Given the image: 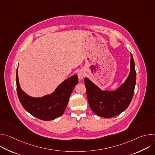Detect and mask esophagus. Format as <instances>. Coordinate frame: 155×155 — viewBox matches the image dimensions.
Listing matches in <instances>:
<instances>
[{
  "instance_id": "1",
  "label": "esophagus",
  "mask_w": 155,
  "mask_h": 155,
  "mask_svg": "<svg viewBox=\"0 0 155 155\" xmlns=\"http://www.w3.org/2000/svg\"><path fill=\"white\" fill-rule=\"evenodd\" d=\"M77 75H78V78H79L80 80H81V79H83V78L84 77V76H85V73H84V72L83 70H80V71H79L78 72Z\"/></svg>"
}]
</instances>
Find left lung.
Segmentation results:
<instances>
[{
    "label": "left lung",
    "mask_w": 155,
    "mask_h": 155,
    "mask_svg": "<svg viewBox=\"0 0 155 155\" xmlns=\"http://www.w3.org/2000/svg\"><path fill=\"white\" fill-rule=\"evenodd\" d=\"M136 83L135 64L131 53L129 75L124 83L115 91H103L85 78L87 98L92 111L97 115L106 118L120 114L128 107L133 97Z\"/></svg>",
    "instance_id": "obj_1"
}]
</instances>
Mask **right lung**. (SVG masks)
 I'll use <instances>...</instances> for the list:
<instances>
[{
    "label": "right lung",
    "instance_id": "add662e5",
    "mask_svg": "<svg viewBox=\"0 0 155 155\" xmlns=\"http://www.w3.org/2000/svg\"><path fill=\"white\" fill-rule=\"evenodd\" d=\"M16 81L18 96L21 105L32 115L44 121L54 120L64 114L69 97L78 83L77 75L75 74L62 82L51 94L41 97H32L21 90L19 83L18 68Z\"/></svg>",
    "mask_w": 155,
    "mask_h": 155
}]
</instances>
